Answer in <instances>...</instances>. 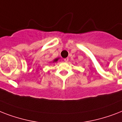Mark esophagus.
I'll use <instances>...</instances> for the list:
<instances>
[{
    "instance_id": "esophagus-1",
    "label": "esophagus",
    "mask_w": 122,
    "mask_h": 122,
    "mask_svg": "<svg viewBox=\"0 0 122 122\" xmlns=\"http://www.w3.org/2000/svg\"><path fill=\"white\" fill-rule=\"evenodd\" d=\"M69 60V59L68 58V57H66V58H65V59H64V61H65V62H68Z\"/></svg>"
}]
</instances>
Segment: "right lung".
I'll return each mask as SVG.
<instances>
[{"label":"right lung","mask_w":122,"mask_h":122,"mask_svg":"<svg viewBox=\"0 0 122 122\" xmlns=\"http://www.w3.org/2000/svg\"><path fill=\"white\" fill-rule=\"evenodd\" d=\"M59 57H57V58H56V59H54L52 61V63H56V62H57V61L59 60ZM51 63H52V62H51Z\"/></svg>","instance_id":"1"}]
</instances>
